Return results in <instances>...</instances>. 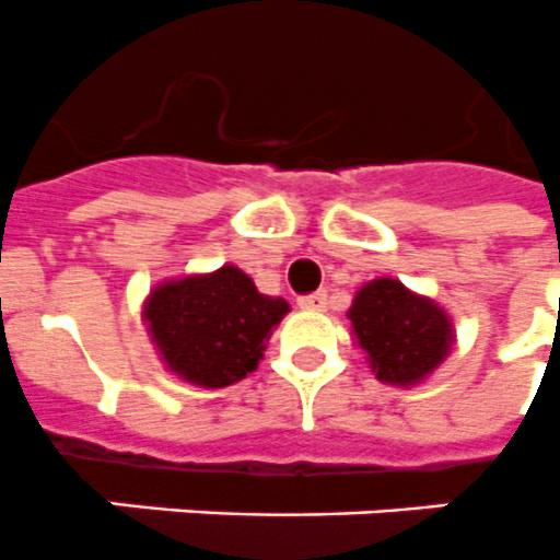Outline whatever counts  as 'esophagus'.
Listing matches in <instances>:
<instances>
[{
    "label": "esophagus",
    "instance_id": "esophagus-1",
    "mask_svg": "<svg viewBox=\"0 0 560 560\" xmlns=\"http://www.w3.org/2000/svg\"><path fill=\"white\" fill-rule=\"evenodd\" d=\"M299 307H304V311H325L327 290H316V293L302 295V299H299Z\"/></svg>",
    "mask_w": 560,
    "mask_h": 560
}]
</instances>
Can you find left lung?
Listing matches in <instances>:
<instances>
[{
	"instance_id": "1",
	"label": "left lung",
	"mask_w": 560,
	"mask_h": 560,
	"mask_svg": "<svg viewBox=\"0 0 560 560\" xmlns=\"http://www.w3.org/2000/svg\"><path fill=\"white\" fill-rule=\"evenodd\" d=\"M374 374L390 385H413L443 362L452 322L438 304L408 293L399 281H368L348 311Z\"/></svg>"
}]
</instances>
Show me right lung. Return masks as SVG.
Here are the masks:
<instances>
[{"label": "right lung", "instance_id": "add662e5", "mask_svg": "<svg viewBox=\"0 0 560 560\" xmlns=\"http://www.w3.org/2000/svg\"><path fill=\"white\" fill-rule=\"evenodd\" d=\"M284 299L258 293L238 267L166 281L149 295L154 345L177 376L224 388L256 371L272 327L288 313Z\"/></svg>", "mask_w": 560, "mask_h": 560}]
</instances>
